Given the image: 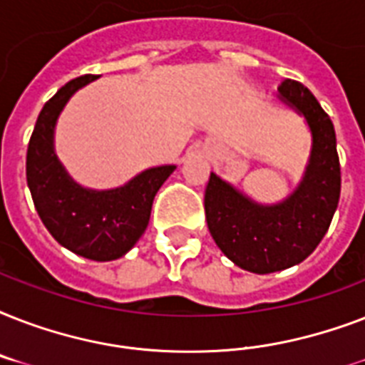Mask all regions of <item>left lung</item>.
I'll return each mask as SVG.
<instances>
[{"instance_id":"8db88e82","label":"left lung","mask_w":365,"mask_h":365,"mask_svg":"<svg viewBox=\"0 0 365 365\" xmlns=\"http://www.w3.org/2000/svg\"><path fill=\"white\" fill-rule=\"evenodd\" d=\"M280 98L303 113L312 132L311 163L294 195L282 205L261 206L210 174L205 212L212 239L235 265L267 274L297 265L329 229L341 195V166L334 123L307 87L280 83Z\"/></svg>"}]
</instances>
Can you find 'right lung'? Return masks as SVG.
<instances>
[{
	"label": "right lung",
	"instance_id": "add662e5",
	"mask_svg": "<svg viewBox=\"0 0 365 365\" xmlns=\"http://www.w3.org/2000/svg\"><path fill=\"white\" fill-rule=\"evenodd\" d=\"M94 76L71 79L43 106L26 153V180L34 206L54 240L93 261L125 255L142 237L159 187L176 166H157L110 191L83 189L71 180L53 149L54 123L77 88Z\"/></svg>",
	"mask_w": 365,
	"mask_h": 365
}]
</instances>
